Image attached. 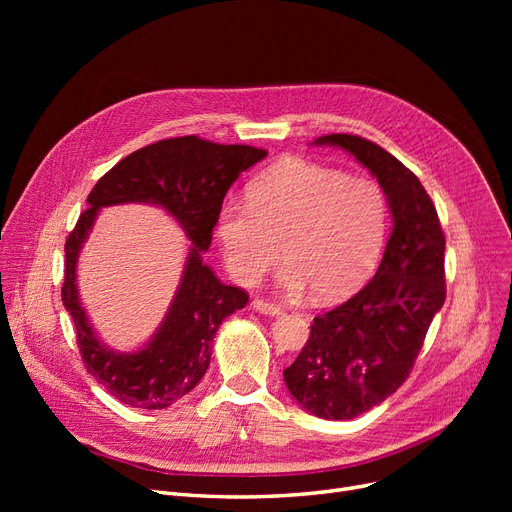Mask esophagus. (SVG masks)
Instances as JSON below:
<instances>
[{
  "label": "esophagus",
  "mask_w": 512,
  "mask_h": 512,
  "mask_svg": "<svg viewBox=\"0 0 512 512\" xmlns=\"http://www.w3.org/2000/svg\"><path fill=\"white\" fill-rule=\"evenodd\" d=\"M253 309L259 311V313H263V315H282V307H278V305H274V303H267V301H263V299H255V301H253Z\"/></svg>",
  "instance_id": "1"
}]
</instances>
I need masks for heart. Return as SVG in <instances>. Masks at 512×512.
I'll return each instance as SVG.
<instances>
[{"instance_id": "heart-1", "label": "heart", "mask_w": 512, "mask_h": 512, "mask_svg": "<svg viewBox=\"0 0 512 512\" xmlns=\"http://www.w3.org/2000/svg\"><path fill=\"white\" fill-rule=\"evenodd\" d=\"M249 203L226 201L218 234L228 272L257 282L286 259L280 282L290 292L311 288L317 301L355 292L378 263L386 236V201L369 178L292 159L267 170L247 188Z\"/></svg>"}]
</instances>
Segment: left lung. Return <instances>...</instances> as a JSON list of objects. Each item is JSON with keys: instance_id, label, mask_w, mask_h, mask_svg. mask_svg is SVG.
<instances>
[{"instance_id": "obj_1", "label": "left lung", "mask_w": 512, "mask_h": 512, "mask_svg": "<svg viewBox=\"0 0 512 512\" xmlns=\"http://www.w3.org/2000/svg\"><path fill=\"white\" fill-rule=\"evenodd\" d=\"M315 145L355 155L388 199L392 234L378 272L355 297L317 315L309 340L284 369L288 392L321 419H355L409 378L427 328L446 301V238L419 178L357 134H326Z\"/></svg>"}]
</instances>
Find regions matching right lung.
Returning a JSON list of instances; mask_svg holds the SVG:
<instances>
[{"instance_id":"add662e5","label":"right lung","mask_w":512,"mask_h":512,"mask_svg":"<svg viewBox=\"0 0 512 512\" xmlns=\"http://www.w3.org/2000/svg\"><path fill=\"white\" fill-rule=\"evenodd\" d=\"M267 155L251 145H218L191 137L164 139L130 153L99 178L66 238L62 303L72 315L76 344L93 378L132 409H166L191 392L211 361L222 321L249 301L238 286L215 278L203 253L234 180ZM151 202L164 206L194 245L167 319L139 352L118 354L92 332L75 286V263L101 206Z\"/></svg>"}]
</instances>
